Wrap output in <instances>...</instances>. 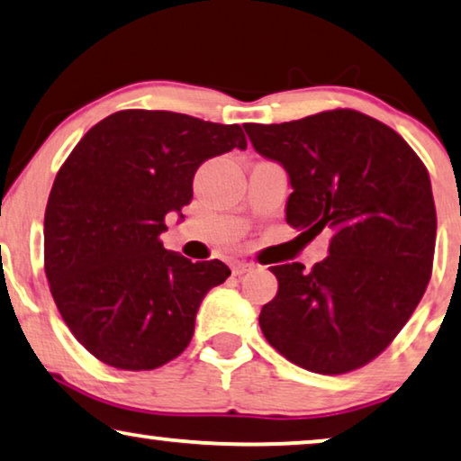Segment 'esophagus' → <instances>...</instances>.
Here are the masks:
<instances>
[{
  "label": "esophagus",
  "mask_w": 461,
  "mask_h": 461,
  "mask_svg": "<svg viewBox=\"0 0 461 461\" xmlns=\"http://www.w3.org/2000/svg\"><path fill=\"white\" fill-rule=\"evenodd\" d=\"M250 269H252V263H244V261L233 263V267H231L233 276H242V274H246V271H250Z\"/></svg>",
  "instance_id": "esophagus-1"
}]
</instances>
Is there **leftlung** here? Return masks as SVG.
Wrapping results in <instances>:
<instances>
[{
  "mask_svg": "<svg viewBox=\"0 0 461 461\" xmlns=\"http://www.w3.org/2000/svg\"><path fill=\"white\" fill-rule=\"evenodd\" d=\"M258 154L286 168V221L332 230L307 271L274 265L277 294L258 323L277 353L315 374H347L401 332L432 274L437 211L422 160L397 131L351 108L280 125L246 122Z\"/></svg>",
  "mask_w": 461,
  "mask_h": 461,
  "instance_id": "left-lung-1",
  "label": "left lung"
}]
</instances>
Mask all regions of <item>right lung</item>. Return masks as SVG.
I'll use <instances>...</instances> for the list:
<instances>
[{
	"mask_svg": "<svg viewBox=\"0 0 461 461\" xmlns=\"http://www.w3.org/2000/svg\"><path fill=\"white\" fill-rule=\"evenodd\" d=\"M244 150L240 125L168 110H121L83 135L51 185L43 261L70 332L95 359L141 372L190 345L200 303L231 274L167 250L168 212L192 200L198 167Z\"/></svg>",
	"mask_w": 461,
	"mask_h": 461,
	"instance_id": "obj_1",
	"label": "right lung"
}]
</instances>
